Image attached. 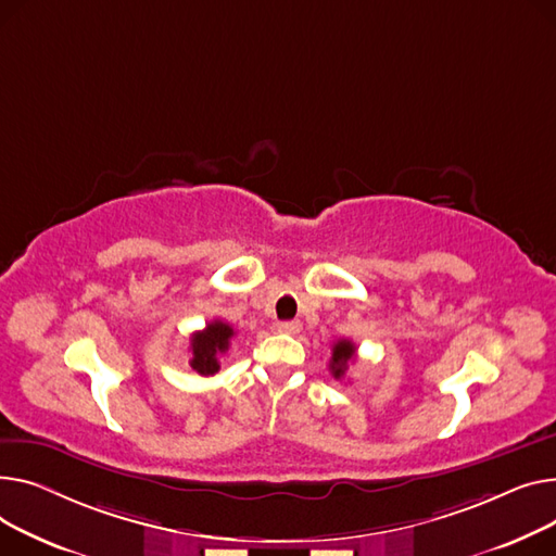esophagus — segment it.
<instances>
[{
    "instance_id": "obj_1",
    "label": "esophagus",
    "mask_w": 556,
    "mask_h": 556,
    "mask_svg": "<svg viewBox=\"0 0 556 556\" xmlns=\"http://www.w3.org/2000/svg\"><path fill=\"white\" fill-rule=\"evenodd\" d=\"M278 330L285 334H299L303 330V323L301 320H282V323H278Z\"/></svg>"
}]
</instances>
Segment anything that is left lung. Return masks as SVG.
Masks as SVG:
<instances>
[{"mask_svg": "<svg viewBox=\"0 0 556 556\" xmlns=\"http://www.w3.org/2000/svg\"><path fill=\"white\" fill-rule=\"evenodd\" d=\"M354 352H356V348H354V343L348 341V339H341V341L334 343V348H332V358H330V370H332L334 379H341V377L345 375L348 364L354 358Z\"/></svg>", "mask_w": 556, "mask_h": 556, "instance_id": "left-lung-1", "label": "left lung"}]
</instances>
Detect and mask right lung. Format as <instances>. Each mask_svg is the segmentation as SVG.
I'll return each mask as SVG.
<instances>
[{"label": "right lung", "mask_w": 556, "mask_h": 556, "mask_svg": "<svg viewBox=\"0 0 556 556\" xmlns=\"http://www.w3.org/2000/svg\"><path fill=\"white\" fill-rule=\"evenodd\" d=\"M233 328L224 320L208 323L202 332H194L190 339V368L202 377H211L219 370V354L228 350L233 339Z\"/></svg>", "instance_id": "right-lung-1"}]
</instances>
